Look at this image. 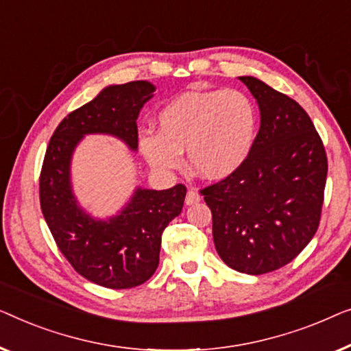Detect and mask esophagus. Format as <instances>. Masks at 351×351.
I'll list each match as a JSON object with an SVG mask.
<instances>
[{
  "instance_id": "obj_1",
  "label": "esophagus",
  "mask_w": 351,
  "mask_h": 351,
  "mask_svg": "<svg viewBox=\"0 0 351 351\" xmlns=\"http://www.w3.org/2000/svg\"><path fill=\"white\" fill-rule=\"evenodd\" d=\"M200 202V194L195 189H189L186 194V205H194Z\"/></svg>"
}]
</instances>
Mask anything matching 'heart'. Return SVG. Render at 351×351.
<instances>
[{"instance_id": "1", "label": "heart", "mask_w": 351, "mask_h": 351, "mask_svg": "<svg viewBox=\"0 0 351 351\" xmlns=\"http://www.w3.org/2000/svg\"><path fill=\"white\" fill-rule=\"evenodd\" d=\"M157 130L145 132L138 146L152 169L171 171L182 151L197 175L223 180L245 164L258 133V110L248 95L229 88L191 90L167 103Z\"/></svg>"}]
</instances>
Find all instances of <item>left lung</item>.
<instances>
[{
  "instance_id": "1",
  "label": "left lung",
  "mask_w": 351,
  "mask_h": 351,
  "mask_svg": "<svg viewBox=\"0 0 351 351\" xmlns=\"http://www.w3.org/2000/svg\"><path fill=\"white\" fill-rule=\"evenodd\" d=\"M239 79L259 106V132L245 164L202 194L219 258L237 272L263 275L291 263L313 239L328 159L298 101L258 77Z\"/></svg>"
}]
</instances>
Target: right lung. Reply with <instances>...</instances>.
<instances>
[{
	"mask_svg": "<svg viewBox=\"0 0 351 351\" xmlns=\"http://www.w3.org/2000/svg\"><path fill=\"white\" fill-rule=\"evenodd\" d=\"M149 81L112 84L63 119L49 141L39 199L53 240L79 275L111 289L145 283L159 265L162 232L181 213L186 187L156 191L138 186L110 218H95L73 191L71 160L86 135H110L138 151L136 119L154 97Z\"/></svg>",
	"mask_w": 351,
	"mask_h": 351,
	"instance_id": "add662e5",
	"label": "right lung"
}]
</instances>
